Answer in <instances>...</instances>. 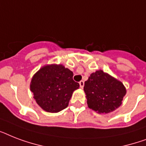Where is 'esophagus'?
<instances>
[{
	"label": "esophagus",
	"mask_w": 146,
	"mask_h": 146,
	"mask_svg": "<svg viewBox=\"0 0 146 146\" xmlns=\"http://www.w3.org/2000/svg\"><path fill=\"white\" fill-rule=\"evenodd\" d=\"M79 83H80V88H81V89H83V87H84V82H83V81H80Z\"/></svg>",
	"instance_id": "obj_1"
}]
</instances>
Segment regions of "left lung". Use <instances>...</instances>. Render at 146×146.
I'll return each instance as SVG.
<instances>
[{"mask_svg":"<svg viewBox=\"0 0 146 146\" xmlns=\"http://www.w3.org/2000/svg\"><path fill=\"white\" fill-rule=\"evenodd\" d=\"M84 92L89 108L98 113H108L121 105L127 89L120 81L100 70L85 82Z\"/></svg>","mask_w":146,"mask_h":146,"instance_id":"1","label":"left lung"}]
</instances>
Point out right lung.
Segmentation results:
<instances>
[{"label":"right lung","instance_id":"1","mask_svg":"<svg viewBox=\"0 0 146 146\" xmlns=\"http://www.w3.org/2000/svg\"><path fill=\"white\" fill-rule=\"evenodd\" d=\"M73 73L62 64H48L33 75L30 90L35 102L44 111L57 113L68 106L73 92L80 84Z\"/></svg>","mask_w":146,"mask_h":146}]
</instances>
